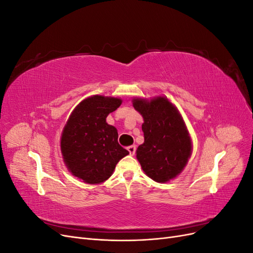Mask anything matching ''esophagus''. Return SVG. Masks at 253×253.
Wrapping results in <instances>:
<instances>
[{
	"label": "esophagus",
	"mask_w": 253,
	"mask_h": 253,
	"mask_svg": "<svg viewBox=\"0 0 253 253\" xmlns=\"http://www.w3.org/2000/svg\"><path fill=\"white\" fill-rule=\"evenodd\" d=\"M127 151L129 153V155H135L136 153V145H129V147H127Z\"/></svg>",
	"instance_id": "34e87169"
}]
</instances>
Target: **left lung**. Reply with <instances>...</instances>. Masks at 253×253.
Here are the masks:
<instances>
[{
    "instance_id": "1",
    "label": "left lung",
    "mask_w": 253,
    "mask_h": 253,
    "mask_svg": "<svg viewBox=\"0 0 253 253\" xmlns=\"http://www.w3.org/2000/svg\"><path fill=\"white\" fill-rule=\"evenodd\" d=\"M142 118L144 142L136 151L143 172L164 183L179 175L192 153V141L181 115L166 97L133 99Z\"/></svg>"
}]
</instances>
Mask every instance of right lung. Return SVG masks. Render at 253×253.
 Instances as JSON below:
<instances>
[{
  "mask_svg": "<svg viewBox=\"0 0 253 253\" xmlns=\"http://www.w3.org/2000/svg\"><path fill=\"white\" fill-rule=\"evenodd\" d=\"M120 98L95 95L82 100L72 112L61 136L63 162L74 176L97 185L111 177L115 167L128 151L118 143L117 128L106 124Z\"/></svg>",
  "mask_w": 253,
  "mask_h": 253,
  "instance_id": "right-lung-1",
  "label": "right lung"
}]
</instances>
